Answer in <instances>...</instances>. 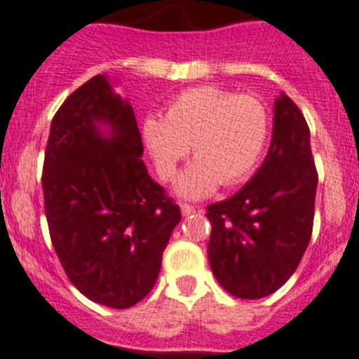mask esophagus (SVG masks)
<instances>
[{
	"mask_svg": "<svg viewBox=\"0 0 359 359\" xmlns=\"http://www.w3.org/2000/svg\"><path fill=\"white\" fill-rule=\"evenodd\" d=\"M198 212V208L194 205H189V203H182V214L183 215H192Z\"/></svg>",
	"mask_w": 359,
	"mask_h": 359,
	"instance_id": "obj_1",
	"label": "esophagus"
}]
</instances>
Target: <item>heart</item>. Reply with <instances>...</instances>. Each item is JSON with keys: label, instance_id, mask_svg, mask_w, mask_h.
Instances as JSON below:
<instances>
[{"label": "heart", "instance_id": "1", "mask_svg": "<svg viewBox=\"0 0 359 359\" xmlns=\"http://www.w3.org/2000/svg\"><path fill=\"white\" fill-rule=\"evenodd\" d=\"M271 133L264 104L214 86H201L172 98L163 118L144 122V140L163 180L192 147L198 160L177 180L183 198H203L217 189L244 182L261 161Z\"/></svg>", "mask_w": 359, "mask_h": 359}]
</instances>
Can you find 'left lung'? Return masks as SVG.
Returning a JSON list of instances; mask_svg holds the SVG:
<instances>
[{"label":"left lung","mask_w":359,"mask_h":359,"mask_svg":"<svg viewBox=\"0 0 359 359\" xmlns=\"http://www.w3.org/2000/svg\"><path fill=\"white\" fill-rule=\"evenodd\" d=\"M316 185L307 122L280 95L261 169L237 194L207 207L208 261L228 293L255 300L286 284L311 241Z\"/></svg>","instance_id":"8db88e82"}]
</instances>
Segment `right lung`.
Listing matches in <instances>:
<instances>
[{
	"mask_svg": "<svg viewBox=\"0 0 359 359\" xmlns=\"http://www.w3.org/2000/svg\"><path fill=\"white\" fill-rule=\"evenodd\" d=\"M102 123L109 135L97 128ZM142 154L133 107L104 75L62 102L44 151V214L57 257L84 297L115 309L147 297L182 221Z\"/></svg>",
	"mask_w": 359,
	"mask_h": 359,
	"instance_id": "obj_1",
	"label": "right lung"
}]
</instances>
